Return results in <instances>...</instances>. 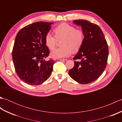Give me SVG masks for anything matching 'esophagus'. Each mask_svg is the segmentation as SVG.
I'll return each mask as SVG.
<instances>
[{
  "label": "esophagus",
  "instance_id": "1",
  "mask_svg": "<svg viewBox=\"0 0 122 122\" xmlns=\"http://www.w3.org/2000/svg\"><path fill=\"white\" fill-rule=\"evenodd\" d=\"M60 60L62 61H67V59H60Z\"/></svg>",
  "mask_w": 122,
  "mask_h": 122
}]
</instances>
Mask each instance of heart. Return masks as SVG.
I'll list each match as a JSON object with an SVG mask.
<instances>
[{
	"instance_id": "b5f03b06",
	"label": "heart",
	"mask_w": 122,
	"mask_h": 122,
	"mask_svg": "<svg viewBox=\"0 0 122 122\" xmlns=\"http://www.w3.org/2000/svg\"><path fill=\"white\" fill-rule=\"evenodd\" d=\"M55 37L50 33L46 35L45 41L47 47L52 50L56 48L57 40H60L61 47L56 49L51 53L53 58L68 56L71 52L76 53L81 48L84 42V35L81 30L66 23H62L53 30Z\"/></svg>"
}]
</instances>
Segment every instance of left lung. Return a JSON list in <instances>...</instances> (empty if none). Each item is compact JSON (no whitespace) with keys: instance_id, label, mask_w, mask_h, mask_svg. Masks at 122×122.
I'll use <instances>...</instances> for the list:
<instances>
[{"instance_id":"left-lung-1","label":"left lung","mask_w":122,"mask_h":122,"mask_svg":"<svg viewBox=\"0 0 122 122\" xmlns=\"http://www.w3.org/2000/svg\"><path fill=\"white\" fill-rule=\"evenodd\" d=\"M73 23L82 28L84 42L73 58L74 66L69 74L80 84L95 81L104 72L107 64L108 49L102 30L98 25L86 20H73Z\"/></svg>"}]
</instances>
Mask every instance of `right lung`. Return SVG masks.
Wrapping results in <instances>:
<instances>
[{
	"label": "right lung",
	"mask_w": 122,
	"mask_h": 122,
	"mask_svg": "<svg viewBox=\"0 0 122 122\" xmlns=\"http://www.w3.org/2000/svg\"><path fill=\"white\" fill-rule=\"evenodd\" d=\"M53 24L39 21L28 25L15 37L12 52L13 63L18 76L28 84H42L52 71L55 61L45 60L49 50L45 39Z\"/></svg>",
	"instance_id": "1"
}]
</instances>
